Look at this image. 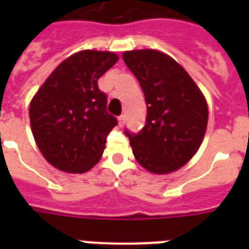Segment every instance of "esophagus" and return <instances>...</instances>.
I'll return each instance as SVG.
<instances>
[{
    "mask_svg": "<svg viewBox=\"0 0 249 249\" xmlns=\"http://www.w3.org/2000/svg\"><path fill=\"white\" fill-rule=\"evenodd\" d=\"M125 121H126V117H125V115H121V116L119 117V125H120V126H124Z\"/></svg>",
    "mask_w": 249,
    "mask_h": 249,
    "instance_id": "1",
    "label": "esophagus"
}]
</instances>
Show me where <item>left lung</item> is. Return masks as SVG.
<instances>
[{"label": "left lung", "instance_id": "obj_1", "mask_svg": "<svg viewBox=\"0 0 249 249\" xmlns=\"http://www.w3.org/2000/svg\"><path fill=\"white\" fill-rule=\"evenodd\" d=\"M123 59L136 76L147 105L146 125L125 130L137 161L148 172L166 174L185 165L200 147L208 123L204 95L185 68L164 53L132 50Z\"/></svg>", "mask_w": 249, "mask_h": 249}]
</instances>
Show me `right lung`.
I'll return each instance as SVG.
<instances>
[{
	"mask_svg": "<svg viewBox=\"0 0 249 249\" xmlns=\"http://www.w3.org/2000/svg\"><path fill=\"white\" fill-rule=\"evenodd\" d=\"M119 60L111 52L83 50L63 60L31 101L29 120L41 154L67 173H85L99 161L117 125L107 112L98 79Z\"/></svg>",
	"mask_w": 249,
	"mask_h": 249,
	"instance_id": "1",
	"label": "right lung"
}]
</instances>
